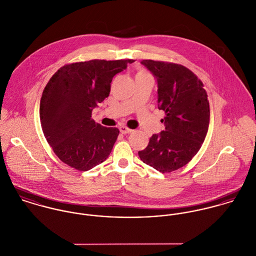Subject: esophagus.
<instances>
[{"instance_id": "obj_1", "label": "esophagus", "mask_w": 256, "mask_h": 256, "mask_svg": "<svg viewBox=\"0 0 256 256\" xmlns=\"http://www.w3.org/2000/svg\"><path fill=\"white\" fill-rule=\"evenodd\" d=\"M119 130H120V132L122 133V134H129V133H131L133 130L132 129H129L128 127H126V126H120L119 127Z\"/></svg>"}]
</instances>
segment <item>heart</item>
Here are the masks:
<instances>
[{"mask_svg": "<svg viewBox=\"0 0 256 256\" xmlns=\"http://www.w3.org/2000/svg\"><path fill=\"white\" fill-rule=\"evenodd\" d=\"M140 74H148L146 72H144V71H139L138 74H137V76H140Z\"/></svg>", "mask_w": 256, "mask_h": 256, "instance_id": "obj_1", "label": "heart"}]
</instances>
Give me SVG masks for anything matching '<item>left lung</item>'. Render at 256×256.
<instances>
[{
  "label": "left lung",
  "instance_id": "1",
  "mask_svg": "<svg viewBox=\"0 0 256 256\" xmlns=\"http://www.w3.org/2000/svg\"><path fill=\"white\" fill-rule=\"evenodd\" d=\"M158 82V106L166 112V129L150 138L139 156L148 166L166 174L188 164L198 152L208 132L210 106L197 76L182 65L143 60Z\"/></svg>",
  "mask_w": 256,
  "mask_h": 256
}]
</instances>
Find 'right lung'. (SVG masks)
Segmentation results:
<instances>
[{
  "mask_svg": "<svg viewBox=\"0 0 256 256\" xmlns=\"http://www.w3.org/2000/svg\"><path fill=\"white\" fill-rule=\"evenodd\" d=\"M133 62H78L61 67L49 80L40 100V123L63 162L86 172L108 158L119 130L96 123L92 111L110 96L113 76Z\"/></svg>",
  "mask_w": 256,
  "mask_h": 256,
  "instance_id": "add662e5",
  "label": "right lung"
}]
</instances>
